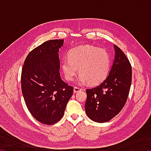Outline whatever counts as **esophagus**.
Returning <instances> with one entry per match:
<instances>
[{
  "instance_id": "obj_1",
  "label": "esophagus",
  "mask_w": 151,
  "mask_h": 151,
  "mask_svg": "<svg viewBox=\"0 0 151 151\" xmlns=\"http://www.w3.org/2000/svg\"><path fill=\"white\" fill-rule=\"evenodd\" d=\"M81 90H82V89L81 88L78 87V86H75V87H74V88H73V92L75 93H78V92L81 91Z\"/></svg>"
}]
</instances>
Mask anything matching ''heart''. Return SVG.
I'll return each instance as SVG.
<instances>
[{
  "mask_svg": "<svg viewBox=\"0 0 151 151\" xmlns=\"http://www.w3.org/2000/svg\"><path fill=\"white\" fill-rule=\"evenodd\" d=\"M68 58L62 62L64 75L67 81H72L79 68V83L88 81L96 85L106 77L110 68L111 59L106 50L91 45L80 46L68 54Z\"/></svg>",
  "mask_w": 151,
  "mask_h": 151,
  "instance_id": "b5f03b06",
  "label": "heart"
}]
</instances>
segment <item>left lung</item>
I'll list each match as a JSON object with an SVG mask.
<instances>
[{
    "mask_svg": "<svg viewBox=\"0 0 151 151\" xmlns=\"http://www.w3.org/2000/svg\"><path fill=\"white\" fill-rule=\"evenodd\" d=\"M109 74L100 85L86 89L85 111L92 121L106 122L117 115L129 96L132 81V67L129 59L117 46Z\"/></svg>",
    "mask_w": 151,
    "mask_h": 151,
    "instance_id": "8db88e82",
    "label": "left lung"
}]
</instances>
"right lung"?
Here are the masks:
<instances>
[{
    "label": "right lung",
    "mask_w": 151,
    "mask_h": 151,
    "mask_svg": "<svg viewBox=\"0 0 151 151\" xmlns=\"http://www.w3.org/2000/svg\"><path fill=\"white\" fill-rule=\"evenodd\" d=\"M64 40H50L33 49L24 60L21 89L25 103L33 117L42 124L59 121L65 113L73 86L60 78L59 49Z\"/></svg>",
    "instance_id": "add662e5"
}]
</instances>
